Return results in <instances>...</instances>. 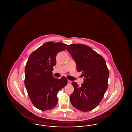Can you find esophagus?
Masks as SVG:
<instances>
[{"mask_svg":"<svg viewBox=\"0 0 132 132\" xmlns=\"http://www.w3.org/2000/svg\"><path fill=\"white\" fill-rule=\"evenodd\" d=\"M71 82H72V81H71L70 80H68V84L70 85V84H71Z\"/></svg>","mask_w":132,"mask_h":132,"instance_id":"1","label":"esophagus"}]
</instances>
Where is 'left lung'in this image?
Segmentation results:
<instances>
[{
    "label": "left lung",
    "mask_w": 132,
    "mask_h": 132,
    "mask_svg": "<svg viewBox=\"0 0 132 132\" xmlns=\"http://www.w3.org/2000/svg\"><path fill=\"white\" fill-rule=\"evenodd\" d=\"M67 50L81 72L85 80L81 87L73 82L74 92L70 101L76 109L83 112L92 110L98 105L108 88L109 72L103 57L88 45H68Z\"/></svg>",
    "instance_id": "8db88e82"
}]
</instances>
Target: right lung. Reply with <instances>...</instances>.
Instances as JSON below:
<instances>
[{"label": "right lung", "instance_id": "add662e5", "mask_svg": "<svg viewBox=\"0 0 132 132\" xmlns=\"http://www.w3.org/2000/svg\"><path fill=\"white\" fill-rule=\"evenodd\" d=\"M62 43H45L32 52L25 68V85L33 105L42 111L53 108L57 103L58 92L67 85V79L52 77L57 54L66 50Z\"/></svg>", "mask_w": 132, "mask_h": 132}]
</instances>
